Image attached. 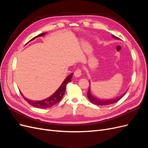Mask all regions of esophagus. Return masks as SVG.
<instances>
[{
    "label": "esophagus",
    "mask_w": 148,
    "mask_h": 148,
    "mask_svg": "<svg viewBox=\"0 0 148 148\" xmlns=\"http://www.w3.org/2000/svg\"><path fill=\"white\" fill-rule=\"evenodd\" d=\"M74 75L75 77H79L80 76L82 75V70L79 69H78L75 70V73H74Z\"/></svg>",
    "instance_id": "34e87169"
}]
</instances>
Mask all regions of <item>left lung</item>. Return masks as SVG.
<instances>
[{"label":"left lung","instance_id":"1","mask_svg":"<svg viewBox=\"0 0 148 148\" xmlns=\"http://www.w3.org/2000/svg\"><path fill=\"white\" fill-rule=\"evenodd\" d=\"M112 37L117 39H119V38L115 36L114 35H112ZM125 94H126V92L124 93L123 95L122 96H121L120 97L115 98V99H99V98H97L96 97H95V96H93L92 95L91 92V88H90V86H89L88 91L87 92V96L89 101H90L91 103H92L93 104L97 105V106H107V105H110L118 102L120 99H122Z\"/></svg>","mask_w":148,"mask_h":148}]
</instances>
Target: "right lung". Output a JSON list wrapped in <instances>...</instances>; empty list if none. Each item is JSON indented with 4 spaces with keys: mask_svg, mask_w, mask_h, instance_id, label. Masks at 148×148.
I'll use <instances>...</instances> for the list:
<instances>
[{
    "mask_svg": "<svg viewBox=\"0 0 148 148\" xmlns=\"http://www.w3.org/2000/svg\"><path fill=\"white\" fill-rule=\"evenodd\" d=\"M46 34V33H43L40 34L36 36H35L34 38H33L32 39H31L29 41H33V40H34L35 38L42 36H44ZM73 74V73H71L70 75H69L68 77H67L65 79L64 82L62 83V84L60 85V86L58 88L57 90L54 93H53L51 96L47 97V99H43L42 101H31V100L27 99V98H26L23 95H22V93L21 92H20V93L22 95V96L23 97L25 100L32 106L37 107V108H41V109L49 108V107H51L53 106V105L57 104V103L62 99V97H63V96L64 95V93L65 92L66 84L71 81V78H72Z\"/></svg>",
    "mask_w": 148,
    "mask_h": 148,
    "instance_id": "right-lung-1",
    "label": "right lung"
}]
</instances>
